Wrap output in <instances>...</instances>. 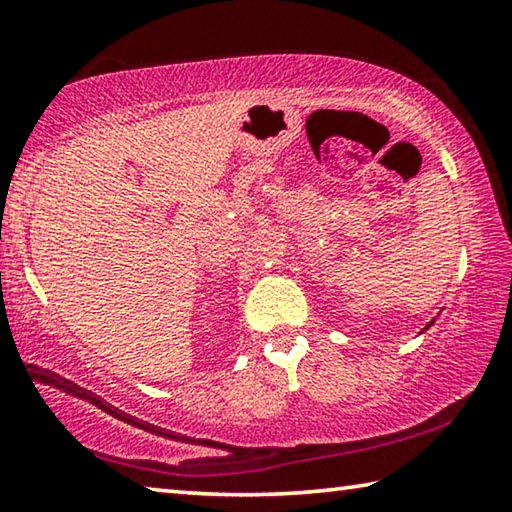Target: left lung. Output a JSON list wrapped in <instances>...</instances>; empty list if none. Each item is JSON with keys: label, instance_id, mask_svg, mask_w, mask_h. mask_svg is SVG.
Masks as SVG:
<instances>
[{"label": "left lung", "instance_id": "left-lung-1", "mask_svg": "<svg viewBox=\"0 0 512 512\" xmlns=\"http://www.w3.org/2000/svg\"><path fill=\"white\" fill-rule=\"evenodd\" d=\"M431 325H433V320H431V323H429V325H427V327H424V329H429V327H431ZM424 329H422V332H424Z\"/></svg>", "mask_w": 512, "mask_h": 512}]
</instances>
